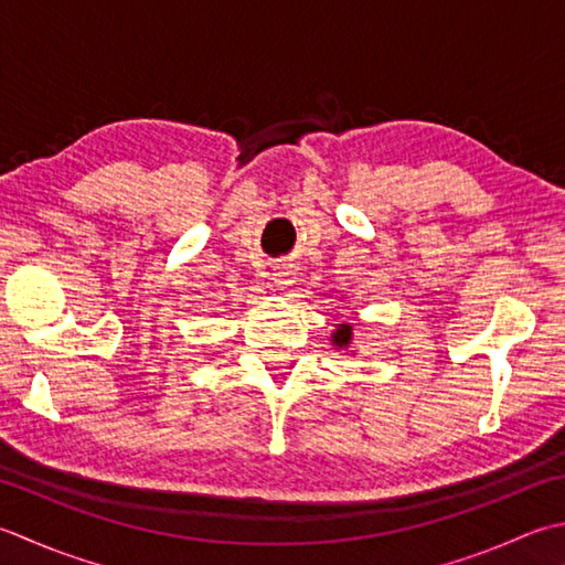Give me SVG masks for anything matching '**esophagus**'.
I'll return each instance as SVG.
<instances>
[{"label":"esophagus","mask_w":565,"mask_h":565,"mask_svg":"<svg viewBox=\"0 0 565 565\" xmlns=\"http://www.w3.org/2000/svg\"><path fill=\"white\" fill-rule=\"evenodd\" d=\"M274 284L279 286V289H286V286H291L294 284V279H296V271L291 269V267H279L274 271Z\"/></svg>","instance_id":"34e87169"}]
</instances>
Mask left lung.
<instances>
[{
    "instance_id": "8db88e82",
    "label": "left lung",
    "mask_w": 565,
    "mask_h": 565,
    "mask_svg": "<svg viewBox=\"0 0 565 565\" xmlns=\"http://www.w3.org/2000/svg\"><path fill=\"white\" fill-rule=\"evenodd\" d=\"M333 345L338 348V350H345V348H350V342H352V326L350 323H340V326H335V330H333Z\"/></svg>"
}]
</instances>
